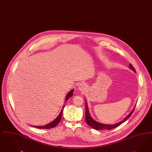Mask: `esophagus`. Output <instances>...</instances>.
I'll use <instances>...</instances> for the list:
<instances>
[{
    "instance_id": "1",
    "label": "esophagus",
    "mask_w": 152,
    "mask_h": 152,
    "mask_svg": "<svg viewBox=\"0 0 152 152\" xmlns=\"http://www.w3.org/2000/svg\"><path fill=\"white\" fill-rule=\"evenodd\" d=\"M79 90L81 91H84L86 89V86H85V84L82 83L80 85H79Z\"/></svg>"
}]
</instances>
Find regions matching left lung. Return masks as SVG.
<instances>
[{
	"label": "left lung",
	"instance_id": "obj_1",
	"mask_svg": "<svg viewBox=\"0 0 152 152\" xmlns=\"http://www.w3.org/2000/svg\"><path fill=\"white\" fill-rule=\"evenodd\" d=\"M129 68H131L132 70H133L134 72H136V70L134 68V67H133V66L130 64H129ZM135 108V106L133 110L129 113V114L127 116V117H126L124 118V119L123 121L115 124H113V125H110V124H102V123H98L97 121H95L94 120H93L92 118H91V116L89 114V110H88V106L86 105V103H85V121L86 123L89 126H91V128L95 129H97V130H102V129H108V130H110V129H114L115 128L117 127L118 126H119L121 124L123 123H124V121H126L131 116V115L132 114V113H134V110Z\"/></svg>",
	"mask_w": 152,
	"mask_h": 152
}]
</instances>
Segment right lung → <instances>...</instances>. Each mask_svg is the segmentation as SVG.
Here are the masks:
<instances>
[{
	"mask_svg": "<svg viewBox=\"0 0 152 152\" xmlns=\"http://www.w3.org/2000/svg\"><path fill=\"white\" fill-rule=\"evenodd\" d=\"M73 90L72 89V90H71V91L68 93V94H67V96L66 97V101H67L69 99V98H70L71 96H72V95H73ZM64 106H63V109L61 110L59 115L58 116V117L55 119L54 121L48 124H46V126H33V127H35L38 128H40V129H50V128H52L56 127V126L59 123V121H61V115H62L63 110V109H64Z\"/></svg>",
	"mask_w": 152,
	"mask_h": 152,
	"instance_id": "obj_1",
	"label": "right lung"
}]
</instances>
